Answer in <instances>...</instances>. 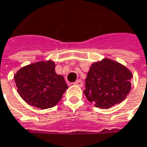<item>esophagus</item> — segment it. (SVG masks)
Instances as JSON below:
<instances>
[{"instance_id": "esophagus-1", "label": "esophagus", "mask_w": 147, "mask_h": 147, "mask_svg": "<svg viewBox=\"0 0 147 147\" xmlns=\"http://www.w3.org/2000/svg\"><path fill=\"white\" fill-rule=\"evenodd\" d=\"M74 85H76V86H80V87H82V86H83V82H82V80H77L76 82H75L73 83Z\"/></svg>"}]
</instances>
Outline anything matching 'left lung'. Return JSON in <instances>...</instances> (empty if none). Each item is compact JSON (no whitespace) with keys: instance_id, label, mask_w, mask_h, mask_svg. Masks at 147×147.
I'll list each match as a JSON object with an SVG mask.
<instances>
[{"instance_id":"8db88e82","label":"left lung","mask_w":147,"mask_h":147,"mask_svg":"<svg viewBox=\"0 0 147 147\" xmlns=\"http://www.w3.org/2000/svg\"><path fill=\"white\" fill-rule=\"evenodd\" d=\"M131 78L132 74L125 66L106 58L90 67L84 94L96 107L108 109L126 97Z\"/></svg>"}]
</instances>
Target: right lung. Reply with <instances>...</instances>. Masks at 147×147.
<instances>
[{
    "mask_svg": "<svg viewBox=\"0 0 147 147\" xmlns=\"http://www.w3.org/2000/svg\"><path fill=\"white\" fill-rule=\"evenodd\" d=\"M55 62L42 61L21 68L14 76L17 91L27 104L40 109L55 107L68 88L55 71Z\"/></svg>",
    "mask_w": 147,
    "mask_h": 147,
    "instance_id": "1",
    "label": "right lung"
}]
</instances>
